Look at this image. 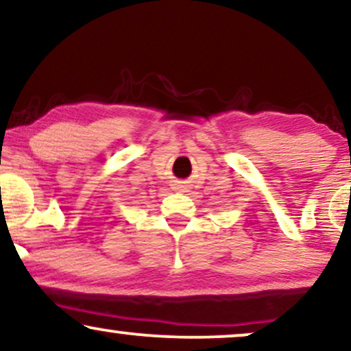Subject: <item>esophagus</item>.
<instances>
[{
  "mask_svg": "<svg viewBox=\"0 0 351 351\" xmlns=\"http://www.w3.org/2000/svg\"><path fill=\"white\" fill-rule=\"evenodd\" d=\"M175 189H178V191H181V193H184L188 189V186H186V183H183V181H176L175 183Z\"/></svg>",
  "mask_w": 351,
  "mask_h": 351,
  "instance_id": "obj_1",
  "label": "esophagus"
}]
</instances>
